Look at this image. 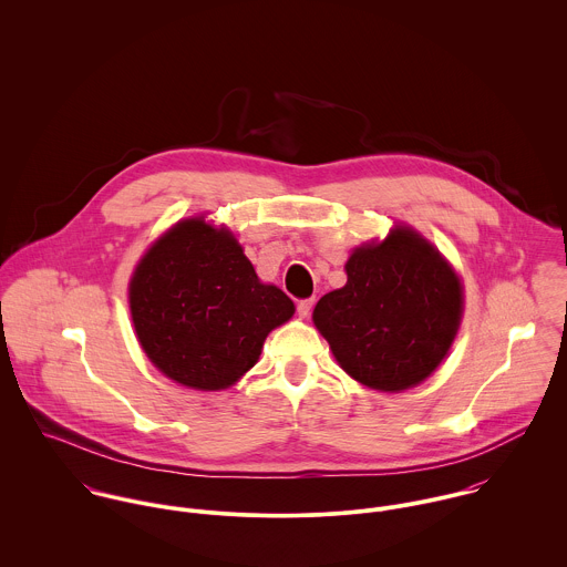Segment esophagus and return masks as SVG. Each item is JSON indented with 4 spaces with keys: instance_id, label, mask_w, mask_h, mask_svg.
Instances as JSON below:
<instances>
[{
    "instance_id": "obj_1",
    "label": "esophagus",
    "mask_w": 567,
    "mask_h": 567,
    "mask_svg": "<svg viewBox=\"0 0 567 567\" xmlns=\"http://www.w3.org/2000/svg\"><path fill=\"white\" fill-rule=\"evenodd\" d=\"M312 306H315V301L312 299H303V301H299L297 303V312H299V317H308L310 312H312Z\"/></svg>"
}]
</instances>
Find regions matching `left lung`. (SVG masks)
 I'll use <instances>...</instances> for the list:
<instances>
[{
    "instance_id": "8db88e82",
    "label": "left lung",
    "mask_w": 567,
    "mask_h": 567,
    "mask_svg": "<svg viewBox=\"0 0 567 567\" xmlns=\"http://www.w3.org/2000/svg\"><path fill=\"white\" fill-rule=\"evenodd\" d=\"M347 284L315 308L340 367L360 384L404 391L445 358L463 312V288L447 261L410 229L355 248Z\"/></svg>"
}]
</instances>
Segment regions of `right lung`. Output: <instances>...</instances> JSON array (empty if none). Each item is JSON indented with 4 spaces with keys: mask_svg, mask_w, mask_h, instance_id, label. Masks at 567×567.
Instances as JSON below:
<instances>
[{
    "mask_svg": "<svg viewBox=\"0 0 567 567\" xmlns=\"http://www.w3.org/2000/svg\"><path fill=\"white\" fill-rule=\"evenodd\" d=\"M128 297L153 364L200 391L231 386L257 362L268 331L295 315L279 288L259 284L236 238L198 218L144 255Z\"/></svg>",
    "mask_w": 567,
    "mask_h": 567,
    "instance_id": "obj_1",
    "label": "right lung"
}]
</instances>
